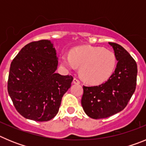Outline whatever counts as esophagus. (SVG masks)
I'll list each match as a JSON object with an SVG mask.
<instances>
[{"label": "esophagus", "instance_id": "esophagus-1", "mask_svg": "<svg viewBox=\"0 0 146 146\" xmlns=\"http://www.w3.org/2000/svg\"><path fill=\"white\" fill-rule=\"evenodd\" d=\"M73 83H74V84H80V80L77 78H74V80H73Z\"/></svg>", "mask_w": 146, "mask_h": 146}]
</instances>
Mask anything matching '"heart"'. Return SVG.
Instances as JSON below:
<instances>
[{
    "mask_svg": "<svg viewBox=\"0 0 146 146\" xmlns=\"http://www.w3.org/2000/svg\"><path fill=\"white\" fill-rule=\"evenodd\" d=\"M60 62L71 70L80 66L82 79L95 85L106 81L111 76L116 65V57L111 50L84 45L71 50L69 55H61Z\"/></svg>",
    "mask_w": 146,
    "mask_h": 146,
    "instance_id": "heart-1",
    "label": "heart"
}]
</instances>
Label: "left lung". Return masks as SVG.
<instances>
[{
	"instance_id": "left-lung-1",
	"label": "left lung",
	"mask_w": 146,
	"mask_h": 146,
	"mask_svg": "<svg viewBox=\"0 0 146 146\" xmlns=\"http://www.w3.org/2000/svg\"><path fill=\"white\" fill-rule=\"evenodd\" d=\"M118 60L116 68L104 83L83 86L81 104L94 119L105 118L123 110L136 88L137 66L134 58L121 45L109 42Z\"/></svg>"
}]
</instances>
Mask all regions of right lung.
Returning a JSON list of instances; mask_svg holds the SVG:
<instances>
[{"label": "right lung", "mask_w": 146, "mask_h": 146, "mask_svg": "<svg viewBox=\"0 0 146 146\" xmlns=\"http://www.w3.org/2000/svg\"><path fill=\"white\" fill-rule=\"evenodd\" d=\"M58 58L50 40L22 48L11 64L8 92L17 112L35 121H47L58 113L64 94L73 77L55 72Z\"/></svg>", "instance_id": "add662e5"}]
</instances>
